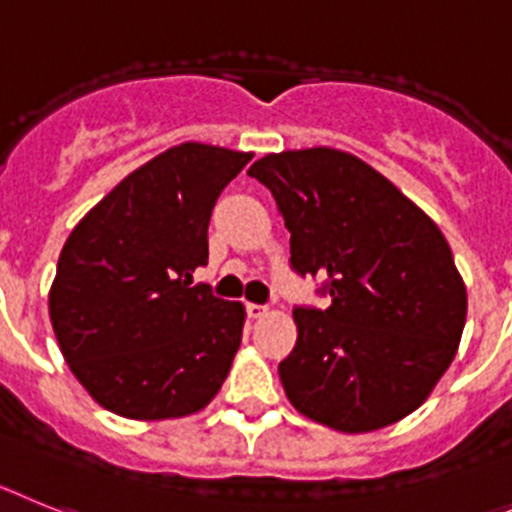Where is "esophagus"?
I'll use <instances>...</instances> for the list:
<instances>
[{
    "label": "esophagus",
    "mask_w": 512,
    "mask_h": 512,
    "mask_svg": "<svg viewBox=\"0 0 512 512\" xmlns=\"http://www.w3.org/2000/svg\"><path fill=\"white\" fill-rule=\"evenodd\" d=\"M244 309H247V314H250L252 319H260L268 314V306H262V304H247Z\"/></svg>",
    "instance_id": "obj_1"
}]
</instances>
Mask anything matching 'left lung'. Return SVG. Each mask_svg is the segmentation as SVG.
I'll return each instance as SVG.
<instances>
[{
  "instance_id": "obj_1",
  "label": "left lung",
  "mask_w": 512,
  "mask_h": 512,
  "mask_svg": "<svg viewBox=\"0 0 512 512\" xmlns=\"http://www.w3.org/2000/svg\"><path fill=\"white\" fill-rule=\"evenodd\" d=\"M291 231V268L322 275L327 309L296 306L281 373L301 415L368 433L415 412L459 350L466 288L441 229L348 151L268 154L247 172Z\"/></svg>"
}]
</instances>
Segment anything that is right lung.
Listing matches in <instances>:
<instances>
[{
	"label": "right lung",
	"instance_id": "add662e5",
	"mask_svg": "<svg viewBox=\"0 0 512 512\" xmlns=\"http://www.w3.org/2000/svg\"><path fill=\"white\" fill-rule=\"evenodd\" d=\"M252 159L172 146L133 170L66 239L48 293L59 348L105 410L167 420L203 410L239 350L244 306L193 283L221 190Z\"/></svg>",
	"mask_w": 512,
	"mask_h": 512
}]
</instances>
